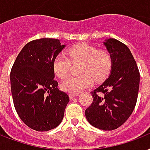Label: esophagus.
<instances>
[{
  "label": "esophagus",
  "instance_id": "obj_1",
  "mask_svg": "<svg viewBox=\"0 0 150 150\" xmlns=\"http://www.w3.org/2000/svg\"><path fill=\"white\" fill-rule=\"evenodd\" d=\"M78 96H79V94H77V93L76 94H69V97L70 99H72V98H75V97H77Z\"/></svg>",
  "mask_w": 150,
  "mask_h": 150
}]
</instances>
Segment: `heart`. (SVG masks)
<instances>
[{
    "label": "heart",
    "instance_id": "obj_1",
    "mask_svg": "<svg viewBox=\"0 0 150 150\" xmlns=\"http://www.w3.org/2000/svg\"><path fill=\"white\" fill-rule=\"evenodd\" d=\"M69 59L64 54H59L53 61V69L60 79L67 77L71 69V62H81L79 76H69L62 81L60 87L62 91L72 94L81 92L92 85L94 80L102 81L110 74L112 58L110 52L98 50L88 44H80L68 50Z\"/></svg>",
    "mask_w": 150,
    "mask_h": 150
}]
</instances>
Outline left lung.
<instances>
[{
  "label": "left lung",
  "mask_w": 150,
  "mask_h": 150,
  "mask_svg": "<svg viewBox=\"0 0 150 150\" xmlns=\"http://www.w3.org/2000/svg\"><path fill=\"white\" fill-rule=\"evenodd\" d=\"M112 58L109 77L91 92L93 102L85 110L90 125L112 131L120 127L133 112L139 94L140 74L128 47L114 38L103 42Z\"/></svg>",
  "instance_id": "1"
}]
</instances>
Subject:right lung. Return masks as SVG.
Wrapping results in <instances>:
<instances>
[{"label": "right lung", "instance_id": "1", "mask_svg": "<svg viewBox=\"0 0 150 150\" xmlns=\"http://www.w3.org/2000/svg\"><path fill=\"white\" fill-rule=\"evenodd\" d=\"M66 47L58 39L41 38L21 50L10 74L11 89L18 117L29 127L47 132L62 122L69 96L59 90L53 61Z\"/></svg>", "mask_w": 150, "mask_h": 150}]
</instances>
